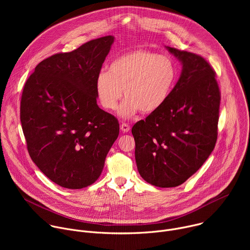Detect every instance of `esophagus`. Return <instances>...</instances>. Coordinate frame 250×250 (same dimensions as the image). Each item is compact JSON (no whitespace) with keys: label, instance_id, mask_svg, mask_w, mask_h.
I'll return each instance as SVG.
<instances>
[{"label":"esophagus","instance_id":"1","mask_svg":"<svg viewBox=\"0 0 250 250\" xmlns=\"http://www.w3.org/2000/svg\"><path fill=\"white\" fill-rule=\"evenodd\" d=\"M121 129H122V131H123V132H127V131H129L130 126H129L127 124L123 123V124L121 125Z\"/></svg>","mask_w":250,"mask_h":250}]
</instances>
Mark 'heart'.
Instances as JSON below:
<instances>
[{"instance_id": "heart-1", "label": "heart", "mask_w": 250, "mask_h": 250, "mask_svg": "<svg viewBox=\"0 0 250 250\" xmlns=\"http://www.w3.org/2000/svg\"><path fill=\"white\" fill-rule=\"evenodd\" d=\"M177 79L175 62L167 56L148 50H135L115 58L108 72L99 73L96 92L103 108L115 110L118 102L125 97L120 108L123 118L138 111L152 114L169 98Z\"/></svg>"}]
</instances>
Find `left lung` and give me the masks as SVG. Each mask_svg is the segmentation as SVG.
Here are the masks:
<instances>
[{
  "mask_svg": "<svg viewBox=\"0 0 250 250\" xmlns=\"http://www.w3.org/2000/svg\"><path fill=\"white\" fill-rule=\"evenodd\" d=\"M167 48L181 61V76L161 108L131 129L137 170L160 188L183 184L208 159L218 138L221 103L210 64L198 54Z\"/></svg>",
  "mask_w": 250,
  "mask_h": 250,
  "instance_id": "obj_1",
  "label": "left lung"
}]
</instances>
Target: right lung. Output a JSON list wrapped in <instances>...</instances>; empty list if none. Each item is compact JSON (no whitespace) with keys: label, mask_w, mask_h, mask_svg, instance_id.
<instances>
[{"label":"right lung","mask_w":250,"mask_h":250,"mask_svg":"<svg viewBox=\"0 0 250 250\" xmlns=\"http://www.w3.org/2000/svg\"><path fill=\"white\" fill-rule=\"evenodd\" d=\"M114 37L42 62L26 80L21 123L30 158L55 184L82 189L100 177L119 136L117 118L97 104L96 79Z\"/></svg>","instance_id":"obj_1"}]
</instances>
